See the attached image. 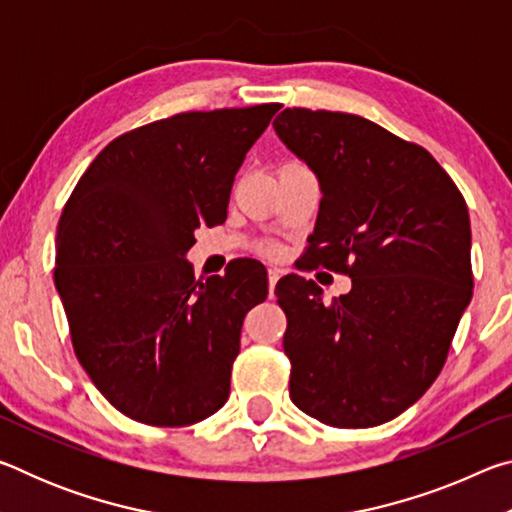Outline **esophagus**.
Instances as JSON below:
<instances>
[{
    "mask_svg": "<svg viewBox=\"0 0 512 512\" xmlns=\"http://www.w3.org/2000/svg\"><path fill=\"white\" fill-rule=\"evenodd\" d=\"M280 280V271L277 268H268V291H271V298H273V291H275V284Z\"/></svg>",
    "mask_w": 512,
    "mask_h": 512,
    "instance_id": "1",
    "label": "esophagus"
}]
</instances>
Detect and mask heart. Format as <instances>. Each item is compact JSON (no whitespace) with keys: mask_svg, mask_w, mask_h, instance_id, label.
Instances as JSON below:
<instances>
[{"mask_svg":"<svg viewBox=\"0 0 512 512\" xmlns=\"http://www.w3.org/2000/svg\"><path fill=\"white\" fill-rule=\"evenodd\" d=\"M264 250H266V253H268V255H275V253H277V248H275V246H266Z\"/></svg>","mask_w":512,"mask_h":512,"instance_id":"heart-1","label":"heart"}]
</instances>
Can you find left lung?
I'll return each instance as SVG.
<instances>
[{
	"label": "left lung",
	"mask_w": 512,
	"mask_h": 512,
	"mask_svg": "<svg viewBox=\"0 0 512 512\" xmlns=\"http://www.w3.org/2000/svg\"><path fill=\"white\" fill-rule=\"evenodd\" d=\"M273 128L323 192L307 268L352 277L332 302L302 275L277 282L291 400L329 427H377L436 381L472 300L465 198L427 149L370 119L287 108Z\"/></svg>",
	"instance_id": "1"
}]
</instances>
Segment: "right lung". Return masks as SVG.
Segmentation results:
<instances>
[{
    "instance_id": "right-lung-1",
    "label": "right lung",
    "mask_w": 512,
    "mask_h": 512,
    "mask_svg": "<svg viewBox=\"0 0 512 512\" xmlns=\"http://www.w3.org/2000/svg\"><path fill=\"white\" fill-rule=\"evenodd\" d=\"M282 106L180 112L112 140L76 183L54 282L76 359L101 395L151 427L221 409L248 309L268 296L259 262L196 280L185 253L221 225L250 146Z\"/></svg>"
}]
</instances>
